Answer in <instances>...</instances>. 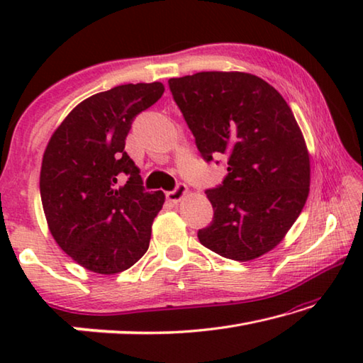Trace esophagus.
Listing matches in <instances>:
<instances>
[{
  "label": "esophagus",
  "mask_w": 363,
  "mask_h": 363,
  "mask_svg": "<svg viewBox=\"0 0 363 363\" xmlns=\"http://www.w3.org/2000/svg\"><path fill=\"white\" fill-rule=\"evenodd\" d=\"M186 194H187V186L186 184L179 182L174 190H169V192H167V199L169 201H173V203H177V201H181V199Z\"/></svg>",
  "instance_id": "esophagus-1"
}]
</instances>
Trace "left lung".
<instances>
[{
  "label": "left lung",
  "mask_w": 363,
  "mask_h": 363,
  "mask_svg": "<svg viewBox=\"0 0 363 363\" xmlns=\"http://www.w3.org/2000/svg\"><path fill=\"white\" fill-rule=\"evenodd\" d=\"M168 84L205 162L227 158L223 184L206 190L214 216L199 230L200 243L240 262L266 255L309 195V152L290 106L243 72H200Z\"/></svg>",
  "instance_id": "1"
}]
</instances>
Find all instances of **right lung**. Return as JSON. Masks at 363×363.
<instances>
[{
  "instance_id": "add662e5",
  "label": "right lung",
  "mask_w": 363,
  "mask_h": 363,
  "mask_svg": "<svg viewBox=\"0 0 363 363\" xmlns=\"http://www.w3.org/2000/svg\"><path fill=\"white\" fill-rule=\"evenodd\" d=\"M163 93L158 82L97 93L78 104L49 139L40 174L49 230L91 272H123L149 250L164 194L145 192L125 140L136 115Z\"/></svg>"
}]
</instances>
